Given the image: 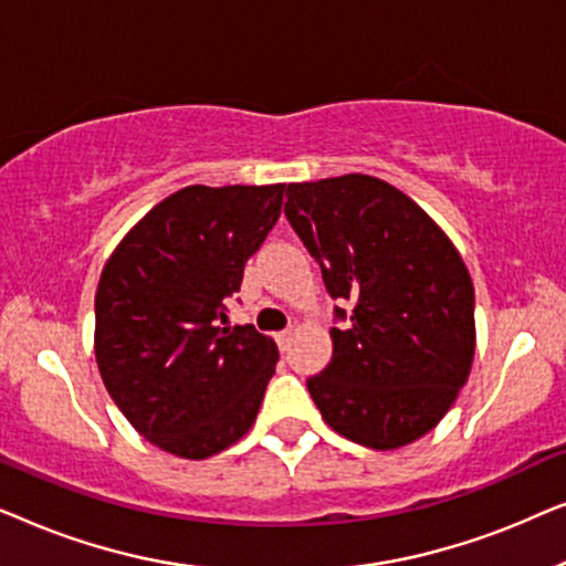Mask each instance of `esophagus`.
Returning <instances> with one entry per match:
<instances>
[{
  "instance_id": "esophagus-1",
  "label": "esophagus",
  "mask_w": 566,
  "mask_h": 566,
  "mask_svg": "<svg viewBox=\"0 0 566 566\" xmlns=\"http://www.w3.org/2000/svg\"><path fill=\"white\" fill-rule=\"evenodd\" d=\"M275 343H277V347H281V350H285V347L291 345V329L277 332V335H275Z\"/></svg>"
}]
</instances>
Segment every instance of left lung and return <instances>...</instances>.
I'll use <instances>...</instances> for the list:
<instances>
[{
  "mask_svg": "<svg viewBox=\"0 0 566 566\" xmlns=\"http://www.w3.org/2000/svg\"><path fill=\"white\" fill-rule=\"evenodd\" d=\"M285 196L332 298L355 301L350 324L329 332V366L306 381L314 405L353 443H415L453 407L474 363L467 262L412 198L378 177L291 182Z\"/></svg>",
  "mask_w": 566,
  "mask_h": 566,
  "instance_id": "1",
  "label": "left lung"
}]
</instances>
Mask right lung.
Masks as SVG:
<instances>
[{"instance_id": "obj_1", "label": "right lung", "mask_w": 566, "mask_h": 566, "mask_svg": "<svg viewBox=\"0 0 566 566\" xmlns=\"http://www.w3.org/2000/svg\"><path fill=\"white\" fill-rule=\"evenodd\" d=\"M285 185H188L138 219L95 296V360L126 420L161 451L200 461L244 438L275 374V339L229 327L244 265Z\"/></svg>"}]
</instances>
